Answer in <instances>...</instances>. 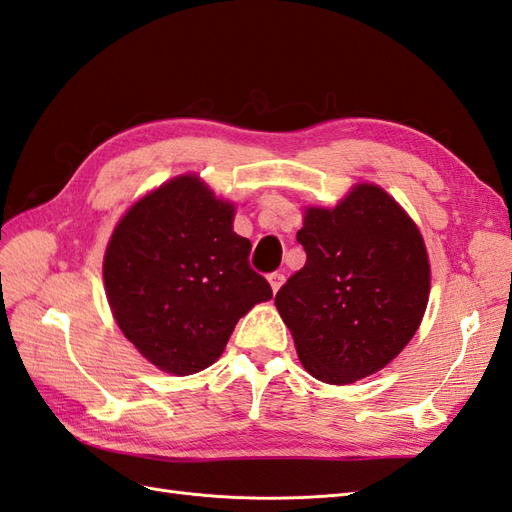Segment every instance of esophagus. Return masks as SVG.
Returning <instances> with one entry per match:
<instances>
[{"mask_svg": "<svg viewBox=\"0 0 512 512\" xmlns=\"http://www.w3.org/2000/svg\"><path fill=\"white\" fill-rule=\"evenodd\" d=\"M268 281H270L272 292H279V287H281L283 281H285V274H283V272H270V274H268Z\"/></svg>", "mask_w": 512, "mask_h": 512, "instance_id": "1", "label": "esophagus"}]
</instances>
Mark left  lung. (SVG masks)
<instances>
[{
  "label": "left lung",
  "mask_w": 512,
  "mask_h": 512,
  "mask_svg": "<svg viewBox=\"0 0 512 512\" xmlns=\"http://www.w3.org/2000/svg\"><path fill=\"white\" fill-rule=\"evenodd\" d=\"M307 261L274 296L305 370L348 385L378 372L424 318L430 266L422 235L378 186L335 209L309 207L296 233Z\"/></svg>",
  "instance_id": "obj_1"
}]
</instances>
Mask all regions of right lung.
Segmentation results:
<instances>
[{
	"label": "right lung",
	"mask_w": 512,
	"mask_h": 512,
	"mask_svg": "<svg viewBox=\"0 0 512 512\" xmlns=\"http://www.w3.org/2000/svg\"><path fill=\"white\" fill-rule=\"evenodd\" d=\"M233 214L199 177L183 175L140 199L112 233L103 281L116 324L164 372L209 368L238 320L272 298Z\"/></svg>",
	"instance_id": "1"
}]
</instances>
